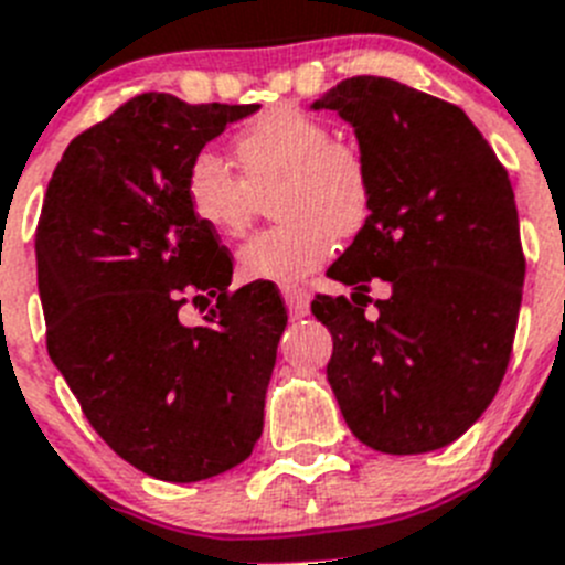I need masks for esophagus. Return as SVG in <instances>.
Returning a JSON list of instances; mask_svg holds the SVG:
<instances>
[{"instance_id":"esophagus-1","label":"esophagus","mask_w":565,"mask_h":565,"mask_svg":"<svg viewBox=\"0 0 565 565\" xmlns=\"http://www.w3.org/2000/svg\"><path fill=\"white\" fill-rule=\"evenodd\" d=\"M282 297H286L288 313H291L294 319L308 317V302H311V297H308L306 288H299V286H282Z\"/></svg>"}]
</instances>
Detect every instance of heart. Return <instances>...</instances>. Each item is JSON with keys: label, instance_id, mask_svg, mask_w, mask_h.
Listing matches in <instances>:
<instances>
[{"label": "heart", "instance_id": "1", "mask_svg": "<svg viewBox=\"0 0 565 565\" xmlns=\"http://www.w3.org/2000/svg\"><path fill=\"white\" fill-rule=\"evenodd\" d=\"M239 178L221 154L189 163L186 206L217 237L252 226L259 198L274 194L282 223L254 234L237 252V271L252 282H294L326 263L339 237L364 228L373 209L371 167L356 147L331 141V129L299 107H271L234 138Z\"/></svg>", "mask_w": 565, "mask_h": 565}]
</instances>
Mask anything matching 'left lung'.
<instances>
[{
	"instance_id": "obj_1",
	"label": "left lung",
	"mask_w": 565,
	"mask_h": 565,
	"mask_svg": "<svg viewBox=\"0 0 565 565\" xmlns=\"http://www.w3.org/2000/svg\"><path fill=\"white\" fill-rule=\"evenodd\" d=\"M311 109H337L371 167L373 209L328 268L351 299L317 294L331 331L328 382L362 444L387 456L441 450L495 398L515 342L526 259L515 192L456 104L356 76ZM392 286L363 317L373 278Z\"/></svg>"
}]
</instances>
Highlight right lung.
<instances>
[{
  "instance_id": "1",
  "label": "right lung",
  "mask_w": 565,
  "mask_h": 565,
  "mask_svg": "<svg viewBox=\"0 0 565 565\" xmlns=\"http://www.w3.org/2000/svg\"><path fill=\"white\" fill-rule=\"evenodd\" d=\"M257 109L135 96L70 141L44 194L47 353L93 430L158 481L221 476L263 436L286 308L266 282L228 291L232 257L183 194L201 149ZM186 301L206 327L177 319Z\"/></svg>"
}]
</instances>
